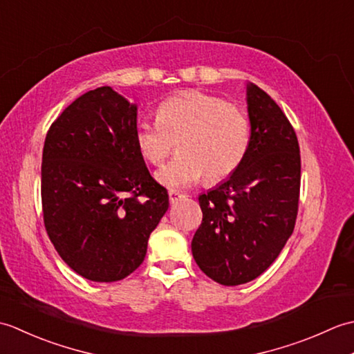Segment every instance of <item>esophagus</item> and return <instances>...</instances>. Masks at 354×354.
<instances>
[{
	"mask_svg": "<svg viewBox=\"0 0 354 354\" xmlns=\"http://www.w3.org/2000/svg\"><path fill=\"white\" fill-rule=\"evenodd\" d=\"M181 198H184V194L178 193V192H175V190H170V192H169V199H170V204H175V202H178V201L181 199Z\"/></svg>",
	"mask_w": 354,
	"mask_h": 354,
	"instance_id": "34e87169",
	"label": "esophagus"
}]
</instances>
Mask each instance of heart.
Returning a JSON list of instances; mask_svg holds the SVG:
<instances>
[{
	"instance_id": "obj_1",
	"label": "heart",
	"mask_w": 354,
	"mask_h": 354,
	"mask_svg": "<svg viewBox=\"0 0 354 354\" xmlns=\"http://www.w3.org/2000/svg\"><path fill=\"white\" fill-rule=\"evenodd\" d=\"M178 142L179 155L156 173L171 190L196 185L207 176L217 183L243 162L251 142L250 118L237 104L201 91H184L162 100L155 122H140L135 145L152 165H161Z\"/></svg>"
}]
</instances>
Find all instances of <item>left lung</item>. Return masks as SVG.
I'll return each mask as SVG.
<instances>
[{
  "instance_id": "obj_1",
  "label": "left lung",
  "mask_w": 354,
  "mask_h": 354,
  "mask_svg": "<svg viewBox=\"0 0 354 354\" xmlns=\"http://www.w3.org/2000/svg\"><path fill=\"white\" fill-rule=\"evenodd\" d=\"M251 142L240 167L199 196L202 223L192 252L202 272L223 286L254 280L272 265L295 227L301 158L280 106L246 85Z\"/></svg>"
}]
</instances>
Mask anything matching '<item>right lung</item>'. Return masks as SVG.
Listing matches in <instances>:
<instances>
[{"instance_id": "add662e5", "label": "right lung", "mask_w": 354, "mask_h": 354, "mask_svg": "<svg viewBox=\"0 0 354 354\" xmlns=\"http://www.w3.org/2000/svg\"><path fill=\"white\" fill-rule=\"evenodd\" d=\"M137 104L111 86L65 108L42 152L44 225L57 254L86 280L112 283L137 269L169 208L135 145Z\"/></svg>"}]
</instances>
